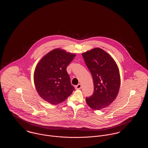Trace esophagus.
Here are the masks:
<instances>
[{
	"instance_id": "esophagus-1",
	"label": "esophagus",
	"mask_w": 148,
	"mask_h": 148,
	"mask_svg": "<svg viewBox=\"0 0 148 148\" xmlns=\"http://www.w3.org/2000/svg\"><path fill=\"white\" fill-rule=\"evenodd\" d=\"M75 88L76 89H80L82 88V85L80 84H79L77 85H75Z\"/></svg>"
}]
</instances>
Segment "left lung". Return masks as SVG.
I'll return each mask as SVG.
<instances>
[{
    "mask_svg": "<svg viewBox=\"0 0 148 148\" xmlns=\"http://www.w3.org/2000/svg\"><path fill=\"white\" fill-rule=\"evenodd\" d=\"M82 56L94 82V92L86 98V101L92 109L100 110L113 103L118 94L119 69L113 58L100 48L88 51Z\"/></svg>",
    "mask_w": 148,
    "mask_h": 148,
    "instance_id": "8db88e82",
    "label": "left lung"
}]
</instances>
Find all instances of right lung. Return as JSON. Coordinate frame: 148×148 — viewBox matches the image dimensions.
Returning a JSON list of instances; mask_svg holds the SVG:
<instances>
[{
	"label": "right lung",
	"mask_w": 148,
	"mask_h": 148,
	"mask_svg": "<svg viewBox=\"0 0 148 148\" xmlns=\"http://www.w3.org/2000/svg\"><path fill=\"white\" fill-rule=\"evenodd\" d=\"M75 56L64 50L56 49L38 64L34 74V84L38 94L46 101L53 105L59 104L75 90L66 71Z\"/></svg>",
	"instance_id": "add662e5"
}]
</instances>
